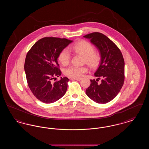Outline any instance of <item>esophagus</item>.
Returning a JSON list of instances; mask_svg holds the SVG:
<instances>
[{
  "instance_id": "obj_1",
  "label": "esophagus",
  "mask_w": 149,
  "mask_h": 149,
  "mask_svg": "<svg viewBox=\"0 0 149 149\" xmlns=\"http://www.w3.org/2000/svg\"><path fill=\"white\" fill-rule=\"evenodd\" d=\"M71 80H78L80 81L81 80V78H71Z\"/></svg>"
}]
</instances>
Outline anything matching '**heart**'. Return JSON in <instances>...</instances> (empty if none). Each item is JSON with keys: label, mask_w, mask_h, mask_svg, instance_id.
Wrapping results in <instances>:
<instances>
[{"label": "heart", "mask_w": 149, "mask_h": 149, "mask_svg": "<svg viewBox=\"0 0 149 149\" xmlns=\"http://www.w3.org/2000/svg\"><path fill=\"white\" fill-rule=\"evenodd\" d=\"M69 49L75 54L84 57V63L91 68H95L99 65L101 60L100 53L98 51L94 50L91 43L85 40H80L69 46ZM58 60L64 66L68 65L70 60L69 51L66 49L61 50L58 55ZM87 71L88 68L85 66H71L65 70L64 74L69 78H79Z\"/></svg>", "instance_id": "obj_1"}]
</instances>
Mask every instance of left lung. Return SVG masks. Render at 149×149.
<instances>
[{"label": "left lung", "instance_id": "1", "mask_svg": "<svg viewBox=\"0 0 149 149\" xmlns=\"http://www.w3.org/2000/svg\"><path fill=\"white\" fill-rule=\"evenodd\" d=\"M99 49L101 62L94 75L98 79L91 80L86 89V95L98 103L104 104L114 99L123 85L125 61L120 49L106 36L93 32L84 36ZM101 79V83L97 81Z\"/></svg>", "mask_w": 149, "mask_h": 149}]
</instances>
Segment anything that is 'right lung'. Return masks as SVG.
Masks as SVG:
<instances>
[{
	"label": "right lung",
	"instance_id": "obj_1",
	"mask_svg": "<svg viewBox=\"0 0 149 149\" xmlns=\"http://www.w3.org/2000/svg\"><path fill=\"white\" fill-rule=\"evenodd\" d=\"M72 41L66 38L46 37L39 40L27 54L24 70L30 90L37 99L45 103H52L63 97L69 79L61 78L57 58L60 52Z\"/></svg>",
	"mask_w": 149,
	"mask_h": 149
}]
</instances>
